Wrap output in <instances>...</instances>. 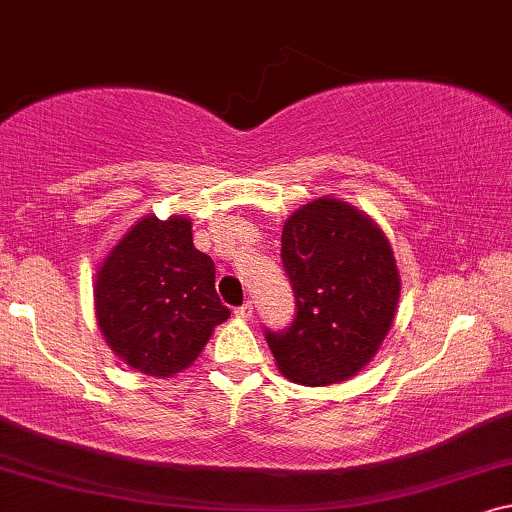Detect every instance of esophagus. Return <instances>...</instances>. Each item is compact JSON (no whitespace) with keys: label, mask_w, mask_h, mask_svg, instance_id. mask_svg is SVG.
I'll use <instances>...</instances> for the list:
<instances>
[{"label":"esophagus","mask_w":512,"mask_h":512,"mask_svg":"<svg viewBox=\"0 0 512 512\" xmlns=\"http://www.w3.org/2000/svg\"><path fill=\"white\" fill-rule=\"evenodd\" d=\"M234 315H236V318H241V320L253 318V301H246V304L234 308Z\"/></svg>","instance_id":"obj_1"}]
</instances>
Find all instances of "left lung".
Returning a JSON list of instances; mask_svg holds the SVG:
<instances>
[{"label": "left lung", "mask_w": 512, "mask_h": 512, "mask_svg": "<svg viewBox=\"0 0 512 512\" xmlns=\"http://www.w3.org/2000/svg\"><path fill=\"white\" fill-rule=\"evenodd\" d=\"M280 246L297 306L290 327L264 329L280 373L308 387L352 378L376 355L399 304L390 241L369 215L325 197L287 218Z\"/></svg>", "instance_id": "1"}]
</instances>
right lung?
<instances>
[{"mask_svg": "<svg viewBox=\"0 0 512 512\" xmlns=\"http://www.w3.org/2000/svg\"><path fill=\"white\" fill-rule=\"evenodd\" d=\"M97 322L115 355L146 376L190 366L229 308L215 292L213 259L192 243V222H136L104 259L95 283Z\"/></svg>", "mask_w": 512, "mask_h": 512, "instance_id": "1", "label": "right lung"}]
</instances>
